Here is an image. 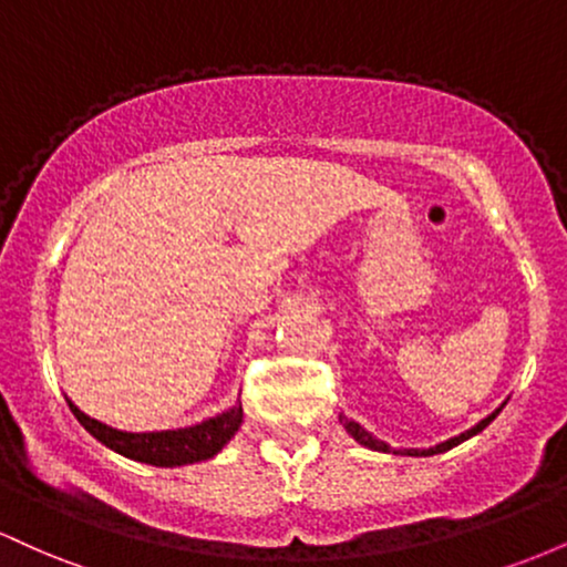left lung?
Returning a JSON list of instances; mask_svg holds the SVG:
<instances>
[{
  "instance_id": "left-lung-1",
  "label": "left lung",
  "mask_w": 567,
  "mask_h": 567,
  "mask_svg": "<svg viewBox=\"0 0 567 567\" xmlns=\"http://www.w3.org/2000/svg\"><path fill=\"white\" fill-rule=\"evenodd\" d=\"M504 405H506V402H504ZM504 405H501V408H504ZM501 408L493 410V413L487 415V419L480 421V424H474L472 429H466V432H461L458 437H451V440L440 442V445H434V447H402V451H396V447L389 445V442H383V440H379V437H373V434H370L365 426H360V424H357V421L347 419V415H338V419H341L343 429H347V432L351 434V437H354L357 442H360V445L370 447V451L394 453V455H437V453H445V451H451V447L461 445V442H464V440H470V437H474V434H480V432H483V429H485L487 424H491V421L496 419V415L501 413Z\"/></svg>"
}]
</instances>
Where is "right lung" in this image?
Masks as SVG:
<instances>
[{"label": "right lung", "mask_w": 567, "mask_h": 567, "mask_svg": "<svg viewBox=\"0 0 567 567\" xmlns=\"http://www.w3.org/2000/svg\"><path fill=\"white\" fill-rule=\"evenodd\" d=\"M66 402L71 413L76 415V421L97 442H103V445L112 447L114 453L125 455V458L152 466H186L213 458V455L224 451L226 442L243 426V402L224 410V413L213 415V419H205L202 424L184 429H162V432H122V429L90 419L69 396Z\"/></svg>", "instance_id": "right-lung-1"}]
</instances>
